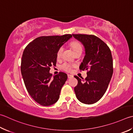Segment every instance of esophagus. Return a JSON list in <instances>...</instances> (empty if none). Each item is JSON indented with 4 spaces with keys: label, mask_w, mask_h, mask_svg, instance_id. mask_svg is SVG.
Segmentation results:
<instances>
[{
    "label": "esophagus",
    "mask_w": 133,
    "mask_h": 133,
    "mask_svg": "<svg viewBox=\"0 0 133 133\" xmlns=\"http://www.w3.org/2000/svg\"><path fill=\"white\" fill-rule=\"evenodd\" d=\"M67 77H68L69 78H71L73 77V76H72V75H70V74H68V75H67Z\"/></svg>",
    "instance_id": "1"
}]
</instances>
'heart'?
Listing matches in <instances>:
<instances>
[{"instance_id": "b5f03b06", "label": "heart", "mask_w": 133, "mask_h": 133, "mask_svg": "<svg viewBox=\"0 0 133 133\" xmlns=\"http://www.w3.org/2000/svg\"><path fill=\"white\" fill-rule=\"evenodd\" d=\"M70 45H71L72 50H73V51L74 52V53H75L77 51L82 49L81 44L78 42H77V41H72V42L70 44ZM62 51H63V47L61 46V47H60L59 48V49L58 50V52H57V54H56L57 58H59L61 56ZM62 69L66 71H70L71 70L72 66L71 64L67 63H64L62 65Z\"/></svg>"}]
</instances>
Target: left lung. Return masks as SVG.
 Returning <instances> with one entry per match:
<instances>
[{"instance_id": "8db88e82", "label": "left lung", "mask_w": 133, "mask_h": 133, "mask_svg": "<svg viewBox=\"0 0 133 133\" xmlns=\"http://www.w3.org/2000/svg\"><path fill=\"white\" fill-rule=\"evenodd\" d=\"M72 36L84 45L85 55L79 66L81 70H88L85 79L74 76L78 84L74 88L80 102L92 104L105 93L113 74V60L108 46L97 36L88 35Z\"/></svg>"}]
</instances>
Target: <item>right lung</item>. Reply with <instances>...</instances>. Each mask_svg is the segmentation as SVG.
<instances>
[{
	"instance_id": "obj_1",
	"label": "right lung",
	"mask_w": 133,
	"mask_h": 133,
	"mask_svg": "<svg viewBox=\"0 0 133 133\" xmlns=\"http://www.w3.org/2000/svg\"><path fill=\"white\" fill-rule=\"evenodd\" d=\"M72 37L71 35L41 36L26 46L22 54L21 71L28 92L36 102L43 106L55 103L67 79L63 72L49 73L55 66L58 50Z\"/></svg>"
}]
</instances>
